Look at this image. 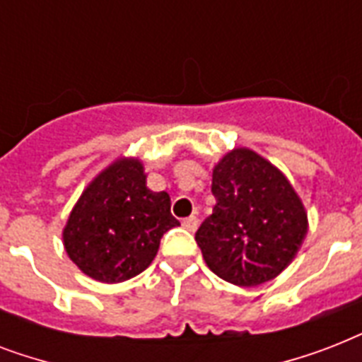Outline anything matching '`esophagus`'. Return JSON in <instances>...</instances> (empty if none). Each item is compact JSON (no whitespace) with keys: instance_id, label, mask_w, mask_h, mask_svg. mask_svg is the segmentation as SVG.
Here are the masks:
<instances>
[{"instance_id":"obj_1","label":"esophagus","mask_w":362,"mask_h":362,"mask_svg":"<svg viewBox=\"0 0 362 362\" xmlns=\"http://www.w3.org/2000/svg\"><path fill=\"white\" fill-rule=\"evenodd\" d=\"M197 218L195 216H189V218H186V220L182 221V226H184V229H187V231H195L197 229Z\"/></svg>"}]
</instances>
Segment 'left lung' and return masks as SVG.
<instances>
[{
	"mask_svg": "<svg viewBox=\"0 0 362 362\" xmlns=\"http://www.w3.org/2000/svg\"><path fill=\"white\" fill-rule=\"evenodd\" d=\"M216 206L195 233L209 269L221 280L252 287L291 263L308 221L287 178L252 150L237 148L212 173Z\"/></svg>",
	"mask_w": 362,
	"mask_h": 362,
	"instance_id": "1",
	"label": "left lung"
}]
</instances>
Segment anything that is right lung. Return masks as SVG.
<instances>
[{"label": "right lung", "instance_id": "right-lung-1", "mask_svg": "<svg viewBox=\"0 0 362 362\" xmlns=\"http://www.w3.org/2000/svg\"><path fill=\"white\" fill-rule=\"evenodd\" d=\"M176 226L169 193L150 192L141 161L124 159L82 193L64 229L65 252L90 278L118 284L146 270Z\"/></svg>", "mask_w": 362, "mask_h": 362}]
</instances>
